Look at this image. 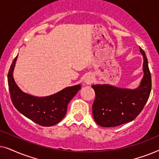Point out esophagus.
Listing matches in <instances>:
<instances>
[{
  "label": "esophagus",
  "mask_w": 159,
  "mask_h": 159,
  "mask_svg": "<svg viewBox=\"0 0 159 159\" xmlns=\"http://www.w3.org/2000/svg\"><path fill=\"white\" fill-rule=\"evenodd\" d=\"M84 81L86 84H90L93 82V77L91 75H86L85 77H84Z\"/></svg>",
  "instance_id": "34e87169"
}]
</instances>
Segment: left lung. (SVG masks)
<instances>
[{
  "label": "left lung",
  "instance_id": "8db88e82",
  "mask_svg": "<svg viewBox=\"0 0 159 159\" xmlns=\"http://www.w3.org/2000/svg\"><path fill=\"white\" fill-rule=\"evenodd\" d=\"M143 56V75L140 86L134 90L119 88L109 84H93L95 98L93 115L95 122L103 127H112L134 120L146 104L151 90V75L148 58Z\"/></svg>",
  "mask_w": 159,
  "mask_h": 159
}]
</instances>
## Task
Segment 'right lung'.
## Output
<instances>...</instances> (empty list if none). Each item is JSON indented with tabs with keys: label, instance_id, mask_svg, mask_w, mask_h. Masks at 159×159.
I'll return each instance as SVG.
<instances>
[{
	"label": "right lung",
	"instance_id": "obj_1",
	"mask_svg": "<svg viewBox=\"0 0 159 159\" xmlns=\"http://www.w3.org/2000/svg\"><path fill=\"white\" fill-rule=\"evenodd\" d=\"M17 56L13 61L8 73V89L12 103L21 114L43 127L56 125L65 116L67 106L80 90L81 85L69 87L46 97L33 96L24 93L13 78Z\"/></svg>",
	"mask_w": 159,
	"mask_h": 159
}]
</instances>
